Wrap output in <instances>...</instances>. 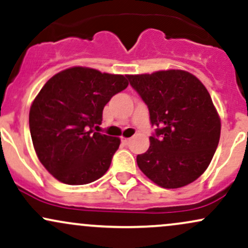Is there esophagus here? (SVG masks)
Returning a JSON list of instances; mask_svg holds the SVG:
<instances>
[{"label": "esophagus", "mask_w": 248, "mask_h": 248, "mask_svg": "<svg viewBox=\"0 0 248 248\" xmlns=\"http://www.w3.org/2000/svg\"><path fill=\"white\" fill-rule=\"evenodd\" d=\"M122 142H123L124 145H129L131 142V139L130 138H123V139H122Z\"/></svg>", "instance_id": "1"}]
</instances>
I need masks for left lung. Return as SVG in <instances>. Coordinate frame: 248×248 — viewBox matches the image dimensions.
I'll return each instance as SVG.
<instances>
[{"label":"left lung","instance_id":"8db88e82","mask_svg":"<svg viewBox=\"0 0 248 248\" xmlns=\"http://www.w3.org/2000/svg\"><path fill=\"white\" fill-rule=\"evenodd\" d=\"M127 78L155 127L150 148L137 155L138 167L162 188L194 182L208 168L220 137V119L208 90L196 77L179 69Z\"/></svg>","mask_w":248,"mask_h":248}]
</instances>
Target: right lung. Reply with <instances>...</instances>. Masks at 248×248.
Wrapping results in <instances>:
<instances>
[{
	"label": "right lung",
	"instance_id": "1",
	"mask_svg": "<svg viewBox=\"0 0 248 248\" xmlns=\"http://www.w3.org/2000/svg\"><path fill=\"white\" fill-rule=\"evenodd\" d=\"M124 75L73 67L52 77L34 98L29 115L40 162L66 185L94 182L109 170L121 140L95 132L106 104L127 87Z\"/></svg>",
	"mask_w": 248,
	"mask_h": 248
}]
</instances>
